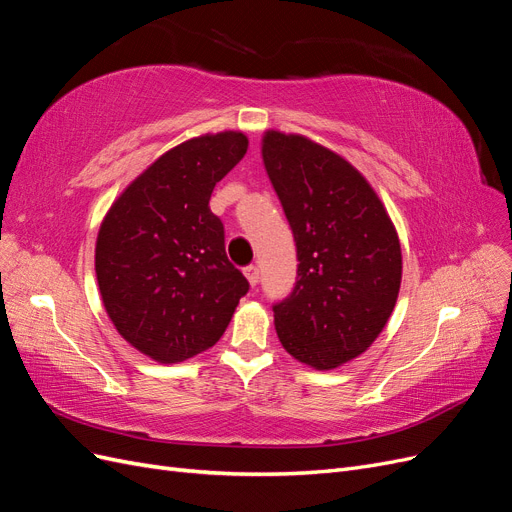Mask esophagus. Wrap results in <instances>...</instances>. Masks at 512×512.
<instances>
[{"mask_svg": "<svg viewBox=\"0 0 512 512\" xmlns=\"http://www.w3.org/2000/svg\"><path fill=\"white\" fill-rule=\"evenodd\" d=\"M243 275L247 277V282H250V286H256L258 280H260V271H258V267H254V265L245 267V269H243Z\"/></svg>", "mask_w": 512, "mask_h": 512, "instance_id": "esophagus-1", "label": "esophagus"}]
</instances>
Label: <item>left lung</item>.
<instances>
[{"label": "left lung", "mask_w": 512, "mask_h": 512, "mask_svg": "<svg viewBox=\"0 0 512 512\" xmlns=\"http://www.w3.org/2000/svg\"><path fill=\"white\" fill-rule=\"evenodd\" d=\"M262 162L297 243V284L273 305L286 352L314 369L363 354L391 318L401 247L382 200L335 151L269 130Z\"/></svg>", "instance_id": "left-lung-1"}]
</instances>
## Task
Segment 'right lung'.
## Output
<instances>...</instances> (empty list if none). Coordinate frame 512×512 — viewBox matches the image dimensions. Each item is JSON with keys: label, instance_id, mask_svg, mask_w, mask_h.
I'll return each instance as SVG.
<instances>
[{"label": "right lung", "instance_id": "obj_1", "mask_svg": "<svg viewBox=\"0 0 512 512\" xmlns=\"http://www.w3.org/2000/svg\"><path fill=\"white\" fill-rule=\"evenodd\" d=\"M245 151L243 132L190 138L138 175L102 220V303L119 335L153 361L179 363L211 348L250 290L209 209L215 183Z\"/></svg>", "mask_w": 512, "mask_h": 512}]
</instances>
